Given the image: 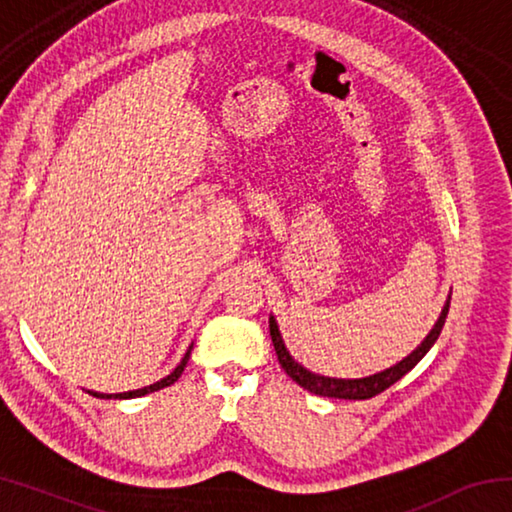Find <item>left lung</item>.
Wrapping results in <instances>:
<instances>
[{
    "mask_svg": "<svg viewBox=\"0 0 512 512\" xmlns=\"http://www.w3.org/2000/svg\"><path fill=\"white\" fill-rule=\"evenodd\" d=\"M447 311H449V300L445 302L443 314H440L436 325H433V329L427 334V339H424L418 348L409 354V357L402 359L400 363H395L393 368L377 372V375H372V377H363V379H329V377L314 375V372L302 368L300 363L287 352V348H284L282 336H280V332H277V323L273 320V316L268 318V329H271V339H273L277 361H280L284 372H287V375L296 381L298 386L305 388V391L314 393V395H323V397H336V400H370V397H375L379 393H384L386 388H391L397 379H402L406 372H409L415 363H418L424 354L431 350V345L436 343L440 332H443Z\"/></svg>",
    "mask_w": 512,
    "mask_h": 512,
    "instance_id": "obj_1",
    "label": "left lung"
}]
</instances>
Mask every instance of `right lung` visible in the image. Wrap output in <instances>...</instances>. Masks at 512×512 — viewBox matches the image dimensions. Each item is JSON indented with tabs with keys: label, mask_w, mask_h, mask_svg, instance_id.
Masks as SVG:
<instances>
[{
	"label": "right lung",
	"mask_w": 512,
	"mask_h": 512,
	"mask_svg": "<svg viewBox=\"0 0 512 512\" xmlns=\"http://www.w3.org/2000/svg\"><path fill=\"white\" fill-rule=\"evenodd\" d=\"M189 354H192V348L187 350V354L183 357V361L178 363V368L171 372V375H167L164 379H160V381H155V384H151V386H146V388H140V391H131V393H117V395H99V393H94L97 397H106V400H128V397H142V395H146V393H155V391H160V388H167V386H171L173 381H178V377L183 375L185 372V366H187V361H189Z\"/></svg>",
	"instance_id": "obj_1"
}]
</instances>
